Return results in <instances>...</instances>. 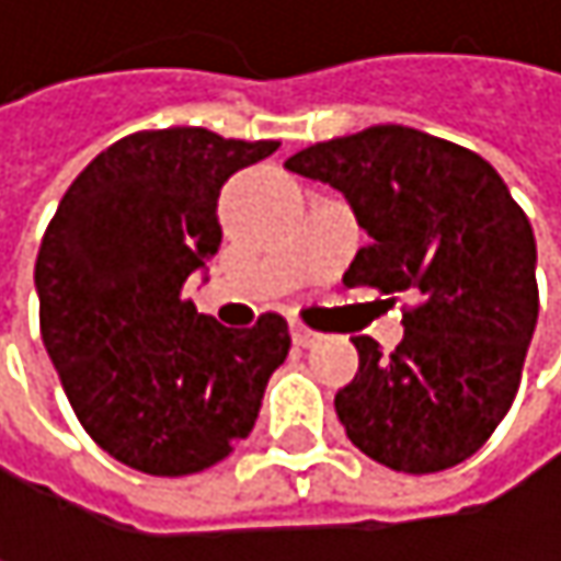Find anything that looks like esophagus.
<instances>
[{
	"instance_id": "esophagus-1",
	"label": "esophagus",
	"mask_w": 561,
	"mask_h": 561,
	"mask_svg": "<svg viewBox=\"0 0 561 561\" xmlns=\"http://www.w3.org/2000/svg\"><path fill=\"white\" fill-rule=\"evenodd\" d=\"M291 341H295L298 347H314V344L321 341V334L311 331V328H305L301 321H291Z\"/></svg>"
}]
</instances>
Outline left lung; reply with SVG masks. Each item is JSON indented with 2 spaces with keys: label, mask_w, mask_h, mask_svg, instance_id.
<instances>
[{
  "label": "left lung",
  "mask_w": 561,
  "mask_h": 561,
  "mask_svg": "<svg viewBox=\"0 0 561 561\" xmlns=\"http://www.w3.org/2000/svg\"><path fill=\"white\" fill-rule=\"evenodd\" d=\"M285 169L337 187L370 233L344 285L415 298L390 357L354 337L357 377L334 396L347 438L402 474L461 465L506 415L539 318L523 207L478 152L409 126L308 146Z\"/></svg>",
  "instance_id": "8db88e82"
}]
</instances>
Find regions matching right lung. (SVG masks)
Listing matches in <instances>:
<instances>
[{"instance_id": "1", "label": "right lung", "mask_w": 561, "mask_h": 561, "mask_svg": "<svg viewBox=\"0 0 561 561\" xmlns=\"http://www.w3.org/2000/svg\"><path fill=\"white\" fill-rule=\"evenodd\" d=\"M276 149L201 126L133 133L73 178L45 230V351L87 435L142 474L224 461L253 432L291 347L276 311L233 331L181 295L220 247L224 181Z\"/></svg>"}]
</instances>
